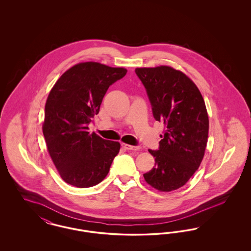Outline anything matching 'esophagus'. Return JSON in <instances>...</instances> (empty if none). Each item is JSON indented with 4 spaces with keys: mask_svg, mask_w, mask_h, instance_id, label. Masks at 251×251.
<instances>
[{
    "mask_svg": "<svg viewBox=\"0 0 251 251\" xmlns=\"http://www.w3.org/2000/svg\"><path fill=\"white\" fill-rule=\"evenodd\" d=\"M121 146L125 150H128V151H138V150L141 149L139 146H131V145H128V144H122Z\"/></svg>",
    "mask_w": 251,
    "mask_h": 251,
    "instance_id": "34e87169",
    "label": "esophagus"
}]
</instances>
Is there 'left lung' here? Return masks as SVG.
Instances as JSON below:
<instances>
[{
  "label": "left lung",
  "instance_id": "obj_1",
  "mask_svg": "<svg viewBox=\"0 0 251 251\" xmlns=\"http://www.w3.org/2000/svg\"><path fill=\"white\" fill-rule=\"evenodd\" d=\"M150 100L152 115L166 129L159 149L149 150L155 166L144 174L145 180L162 192L183 186L202 161L209 119L197 85L170 67L135 69Z\"/></svg>",
  "mask_w": 251,
  "mask_h": 251
}]
</instances>
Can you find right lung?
Masks as SVG:
<instances>
[{
	"label": "right lung",
	"mask_w": 251,
	"mask_h": 251,
	"mask_svg": "<svg viewBox=\"0 0 251 251\" xmlns=\"http://www.w3.org/2000/svg\"><path fill=\"white\" fill-rule=\"evenodd\" d=\"M126 73L123 68L80 63L65 72L50 90L42 130L50 156L67 183L79 188L100 183L120 152L119 142L89 133L88 125L109 86Z\"/></svg>",
	"instance_id": "right-lung-1"
}]
</instances>
